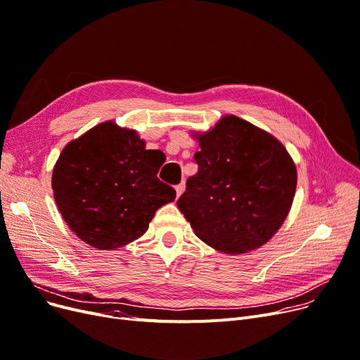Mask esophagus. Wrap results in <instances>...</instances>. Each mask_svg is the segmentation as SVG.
Instances as JSON below:
<instances>
[{
	"label": "esophagus",
	"instance_id": "34e87169",
	"mask_svg": "<svg viewBox=\"0 0 360 360\" xmlns=\"http://www.w3.org/2000/svg\"><path fill=\"white\" fill-rule=\"evenodd\" d=\"M175 190H176V197H179V195L184 193V190H185V185H184V182H181L179 185H176V186H175Z\"/></svg>",
	"mask_w": 360,
	"mask_h": 360
}]
</instances>
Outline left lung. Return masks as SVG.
Instances as JSON below:
<instances>
[{"label": "left lung", "mask_w": 360, "mask_h": 360, "mask_svg": "<svg viewBox=\"0 0 360 360\" xmlns=\"http://www.w3.org/2000/svg\"><path fill=\"white\" fill-rule=\"evenodd\" d=\"M198 172L186 179L179 210L195 236L228 255L259 248L292 205L297 170L285 147L237 116L198 135Z\"/></svg>", "instance_id": "obj_1"}]
</instances>
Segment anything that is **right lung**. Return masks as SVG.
I'll use <instances>...</instances> for the list:
<instances>
[{
	"mask_svg": "<svg viewBox=\"0 0 360 360\" xmlns=\"http://www.w3.org/2000/svg\"><path fill=\"white\" fill-rule=\"evenodd\" d=\"M163 162L165 154L146 150L135 131L101 123L61 151L51 181L57 207L86 244L100 250L127 245L148 229L155 210L176 197L158 178Z\"/></svg>",
	"mask_w": 360,
	"mask_h": 360,
	"instance_id": "obj_1",
	"label": "right lung"
}]
</instances>
